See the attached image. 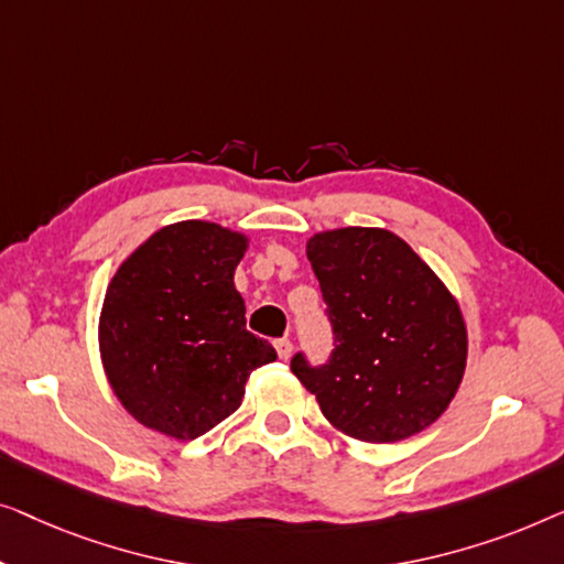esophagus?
<instances>
[{
	"label": "esophagus",
	"instance_id": "obj_1",
	"mask_svg": "<svg viewBox=\"0 0 564 564\" xmlns=\"http://www.w3.org/2000/svg\"><path fill=\"white\" fill-rule=\"evenodd\" d=\"M275 352H279V358L281 360H289L291 358V352H293V345H291V339H275Z\"/></svg>",
	"mask_w": 564,
	"mask_h": 564
}]
</instances>
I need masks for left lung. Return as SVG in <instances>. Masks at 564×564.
Wrapping results in <instances>:
<instances>
[{"label": "left lung", "instance_id": "8db88e82", "mask_svg": "<svg viewBox=\"0 0 564 564\" xmlns=\"http://www.w3.org/2000/svg\"><path fill=\"white\" fill-rule=\"evenodd\" d=\"M335 329L324 368L296 355L293 376L345 437L386 444L437 422L465 376L463 308L437 273L383 227L324 229L306 240Z\"/></svg>", "mask_w": 564, "mask_h": 564}]
</instances>
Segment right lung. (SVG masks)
<instances>
[{
  "instance_id": "add662e5",
  "label": "right lung",
  "mask_w": 564,
  "mask_h": 564,
  "mask_svg": "<svg viewBox=\"0 0 564 564\" xmlns=\"http://www.w3.org/2000/svg\"><path fill=\"white\" fill-rule=\"evenodd\" d=\"M250 237L217 221L165 225L122 260L99 314L107 383L134 422L196 440L240 409L245 383L279 355L245 329L235 268Z\"/></svg>"
}]
</instances>
